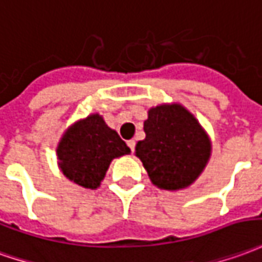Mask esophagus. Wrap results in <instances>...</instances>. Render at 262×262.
I'll list each match as a JSON object with an SVG mask.
<instances>
[{
    "label": "esophagus",
    "mask_w": 262,
    "mask_h": 262,
    "mask_svg": "<svg viewBox=\"0 0 262 262\" xmlns=\"http://www.w3.org/2000/svg\"><path fill=\"white\" fill-rule=\"evenodd\" d=\"M127 146H129V149H130L132 151H135V146H136V142H135V140L132 139V140H129V142H127Z\"/></svg>",
    "instance_id": "34e87169"
}]
</instances>
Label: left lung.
Returning a JSON list of instances; mask_svg holds the SVG:
<instances>
[{"label":"left lung","mask_w":262,"mask_h":262,"mask_svg":"<svg viewBox=\"0 0 262 262\" xmlns=\"http://www.w3.org/2000/svg\"><path fill=\"white\" fill-rule=\"evenodd\" d=\"M144 140L137 142L136 156L150 180L164 190L190 186L207 164L211 144L199 122L183 106L151 107L144 122Z\"/></svg>","instance_id":"1"}]
</instances>
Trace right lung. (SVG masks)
<instances>
[{
  "instance_id": "right-lung-1",
  "label": "right lung",
  "mask_w": 262,
  "mask_h": 262,
  "mask_svg": "<svg viewBox=\"0 0 262 262\" xmlns=\"http://www.w3.org/2000/svg\"><path fill=\"white\" fill-rule=\"evenodd\" d=\"M56 153L62 173L71 182L96 188L113 159L130 153V149L99 115H91L68 129Z\"/></svg>"
}]
</instances>
